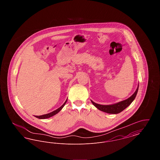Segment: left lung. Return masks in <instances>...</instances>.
<instances>
[{
    "label": "left lung",
    "instance_id": "obj_1",
    "mask_svg": "<svg viewBox=\"0 0 160 160\" xmlns=\"http://www.w3.org/2000/svg\"><path fill=\"white\" fill-rule=\"evenodd\" d=\"M138 89V86L136 89V92L134 93V94L131 96L129 98L123 100L119 102H118L116 104H112V105H101L97 104L91 101L92 103L99 110L102 111L104 112H106L107 113L110 114H118L120 112H122L124 109H125L128 106H129L131 103L135 99L136 95H137V92Z\"/></svg>",
    "mask_w": 160,
    "mask_h": 160
}]
</instances>
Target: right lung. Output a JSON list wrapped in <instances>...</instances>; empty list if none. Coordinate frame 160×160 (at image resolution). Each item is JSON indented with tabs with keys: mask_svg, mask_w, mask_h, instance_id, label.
Masks as SVG:
<instances>
[{
	"mask_svg": "<svg viewBox=\"0 0 160 160\" xmlns=\"http://www.w3.org/2000/svg\"><path fill=\"white\" fill-rule=\"evenodd\" d=\"M67 101V100H66V101L64 102V104H63L61 107H59V108H58L57 110H54L53 112H51V113H47V114L41 115V116H35V117H36V118H39V119H46V118H50V117L53 116L54 115L57 114L58 112H59L61 111V110H62V108L63 107V106H65V104H66Z\"/></svg>",
	"mask_w": 160,
	"mask_h": 160,
	"instance_id": "add662e5",
	"label": "right lung"
}]
</instances>
